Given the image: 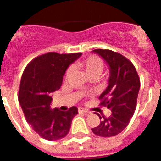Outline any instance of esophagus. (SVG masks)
Segmentation results:
<instances>
[{
  "instance_id": "1",
  "label": "esophagus",
  "mask_w": 161,
  "mask_h": 161,
  "mask_svg": "<svg viewBox=\"0 0 161 161\" xmlns=\"http://www.w3.org/2000/svg\"><path fill=\"white\" fill-rule=\"evenodd\" d=\"M78 111L82 112V113H85V114H89V110H87V109H82V108H79V109H78Z\"/></svg>"
}]
</instances>
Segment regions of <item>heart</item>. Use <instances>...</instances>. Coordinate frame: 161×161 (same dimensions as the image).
I'll list each match as a JSON object with an SVG mask.
<instances>
[{"label":"heart","instance_id":"obj_1","mask_svg":"<svg viewBox=\"0 0 161 161\" xmlns=\"http://www.w3.org/2000/svg\"><path fill=\"white\" fill-rule=\"evenodd\" d=\"M78 67L80 69H82L89 77H91V76H96V77H97L102 73V70H103V62L97 56L91 55V56H89L88 58L84 59V60L80 61L78 64ZM71 72H72V69L69 68L67 71L66 76H69Z\"/></svg>","mask_w":161,"mask_h":161}]
</instances>
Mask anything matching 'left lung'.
I'll return each instance as SVG.
<instances>
[{
	"label": "left lung",
	"mask_w": 161,
	"mask_h": 161,
	"mask_svg": "<svg viewBox=\"0 0 161 161\" xmlns=\"http://www.w3.org/2000/svg\"><path fill=\"white\" fill-rule=\"evenodd\" d=\"M93 52L109 67L108 86L99 99L101 105L111 109L112 113L109 118L97 114L102 121L92 130L101 137H112L121 133L130 123L136 108L140 80L135 66L121 54L103 49Z\"/></svg>",
	"instance_id": "left-lung-1"
}]
</instances>
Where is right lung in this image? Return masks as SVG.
Instances as JSON below:
<instances>
[{"instance_id": "1", "label": "right lung", "mask_w": 161, "mask_h": 161, "mask_svg": "<svg viewBox=\"0 0 161 161\" xmlns=\"http://www.w3.org/2000/svg\"><path fill=\"white\" fill-rule=\"evenodd\" d=\"M81 53L49 52L31 61L22 73L18 101L27 123L36 133L47 140L64 138L72 120L78 114L76 106L67 111L52 109V93L60 89L68 68Z\"/></svg>"}]
</instances>
